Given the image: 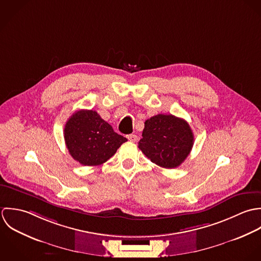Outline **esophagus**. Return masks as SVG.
I'll list each match as a JSON object with an SVG mask.
<instances>
[{
  "label": "esophagus",
  "instance_id": "obj_1",
  "mask_svg": "<svg viewBox=\"0 0 261 261\" xmlns=\"http://www.w3.org/2000/svg\"><path fill=\"white\" fill-rule=\"evenodd\" d=\"M127 138H128L129 141H132V142H136L137 139H138V137H137L136 135H134V134H129V135H127Z\"/></svg>",
  "mask_w": 261,
  "mask_h": 261
}]
</instances>
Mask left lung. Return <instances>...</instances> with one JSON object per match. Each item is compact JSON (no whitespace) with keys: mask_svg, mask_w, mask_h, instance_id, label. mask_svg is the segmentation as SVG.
Returning a JSON list of instances; mask_svg holds the SVG:
<instances>
[{"mask_svg":"<svg viewBox=\"0 0 261 261\" xmlns=\"http://www.w3.org/2000/svg\"><path fill=\"white\" fill-rule=\"evenodd\" d=\"M194 134L189 123L173 115L158 114L146 120L139 149L164 168L179 166L190 154Z\"/></svg>","mask_w":261,"mask_h":261,"instance_id":"left-lung-1","label":"left lung"}]
</instances>
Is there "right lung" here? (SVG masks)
<instances>
[{
  "instance_id": "1",
  "label": "right lung",
  "mask_w": 261,
  "mask_h": 261,
  "mask_svg": "<svg viewBox=\"0 0 261 261\" xmlns=\"http://www.w3.org/2000/svg\"><path fill=\"white\" fill-rule=\"evenodd\" d=\"M64 140L69 154L83 165L106 162L127 141L93 110H80L64 126Z\"/></svg>"
}]
</instances>
